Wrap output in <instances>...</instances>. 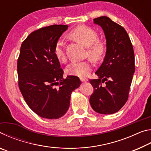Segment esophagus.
<instances>
[{
    "mask_svg": "<svg viewBox=\"0 0 151 151\" xmlns=\"http://www.w3.org/2000/svg\"><path fill=\"white\" fill-rule=\"evenodd\" d=\"M80 79H81V81L82 82H86V81H88V79L87 78H81Z\"/></svg>",
    "mask_w": 151,
    "mask_h": 151,
    "instance_id": "obj_1",
    "label": "esophagus"
}]
</instances>
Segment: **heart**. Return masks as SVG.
<instances>
[{"mask_svg":"<svg viewBox=\"0 0 151 151\" xmlns=\"http://www.w3.org/2000/svg\"><path fill=\"white\" fill-rule=\"evenodd\" d=\"M70 37L87 47L86 55L92 60L97 61L103 57L106 50L105 45L102 40L98 39V34L94 29L85 25H81L75 28L70 32ZM54 53L60 61L65 60L63 40L59 39L56 42ZM91 70V65L88 61L73 62L68 65L66 68V73L69 75L83 78L88 75Z\"/></svg>","mask_w":151,"mask_h":151,"instance_id":"obj_1","label":"heart"}]
</instances>
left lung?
Wrapping results in <instances>:
<instances>
[{"mask_svg": "<svg viewBox=\"0 0 151 151\" xmlns=\"http://www.w3.org/2000/svg\"><path fill=\"white\" fill-rule=\"evenodd\" d=\"M93 20L103 30L106 51L103 63L95 73L99 78L90 80L94 92L89 101L98 113L113 114L128 100L135 70L133 47L125 29L110 18L103 16Z\"/></svg>", "mask_w": 151, "mask_h": 151, "instance_id": "left-lung-1", "label": "left lung"}]
</instances>
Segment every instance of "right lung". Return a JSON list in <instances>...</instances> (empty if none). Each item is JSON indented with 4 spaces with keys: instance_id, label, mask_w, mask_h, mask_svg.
Returning <instances> with one entry per match:
<instances>
[{
    "instance_id": "add662e5",
    "label": "right lung",
    "mask_w": 151,
    "mask_h": 151,
    "mask_svg": "<svg viewBox=\"0 0 151 151\" xmlns=\"http://www.w3.org/2000/svg\"><path fill=\"white\" fill-rule=\"evenodd\" d=\"M68 27L54 24L38 29L28 36L20 47L17 62L20 91L30 109L44 119L65 115L71 93L81 84L77 76L63 78L54 53L56 42Z\"/></svg>"
}]
</instances>
